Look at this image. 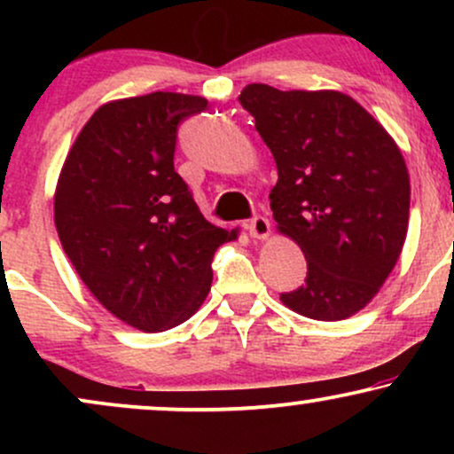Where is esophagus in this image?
<instances>
[{
	"mask_svg": "<svg viewBox=\"0 0 454 454\" xmlns=\"http://www.w3.org/2000/svg\"><path fill=\"white\" fill-rule=\"evenodd\" d=\"M247 232L252 239H267L270 234V223L267 217L256 215L247 222Z\"/></svg>",
	"mask_w": 454,
	"mask_h": 454,
	"instance_id": "1",
	"label": "esophagus"
}]
</instances>
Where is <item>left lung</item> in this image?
Masks as SVG:
<instances>
[{
	"instance_id": "1",
	"label": "left lung",
	"mask_w": 454,
	"mask_h": 454,
	"mask_svg": "<svg viewBox=\"0 0 454 454\" xmlns=\"http://www.w3.org/2000/svg\"><path fill=\"white\" fill-rule=\"evenodd\" d=\"M239 102L278 164L270 211L307 260L281 303L311 320L363 309L397 264L410 215L403 155L376 119L340 91H279L252 82Z\"/></svg>"
}]
</instances>
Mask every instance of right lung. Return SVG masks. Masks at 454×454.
Returning a JSON list of instances; mask_svg holds the SVG:
<instances>
[{
	"label": "right lung",
	"mask_w": 454,
	"mask_h": 454,
	"mask_svg": "<svg viewBox=\"0 0 454 454\" xmlns=\"http://www.w3.org/2000/svg\"><path fill=\"white\" fill-rule=\"evenodd\" d=\"M207 100L155 91L104 104L81 129L55 190V226L82 284L126 325L160 333L211 290L220 245L175 170L176 128Z\"/></svg>",
	"instance_id": "1"
}]
</instances>
